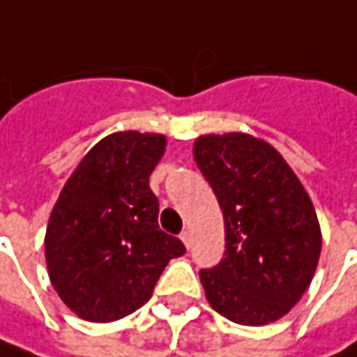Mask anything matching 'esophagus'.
Listing matches in <instances>:
<instances>
[{
	"label": "esophagus",
	"instance_id": "34e87169",
	"mask_svg": "<svg viewBox=\"0 0 357 357\" xmlns=\"http://www.w3.org/2000/svg\"><path fill=\"white\" fill-rule=\"evenodd\" d=\"M181 240H183V243H185L187 248H191V231H189V229H185V231L181 234Z\"/></svg>",
	"mask_w": 357,
	"mask_h": 357
}]
</instances>
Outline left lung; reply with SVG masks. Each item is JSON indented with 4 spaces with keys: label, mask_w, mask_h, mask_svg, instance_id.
<instances>
[{
    "label": "left lung",
    "mask_w": 357,
    "mask_h": 357,
    "mask_svg": "<svg viewBox=\"0 0 357 357\" xmlns=\"http://www.w3.org/2000/svg\"><path fill=\"white\" fill-rule=\"evenodd\" d=\"M192 154L225 221V258L199 272L209 305L240 325L287 315L309 289L321 254L309 195L287 160L254 136H201Z\"/></svg>",
    "instance_id": "8db88e82"
}]
</instances>
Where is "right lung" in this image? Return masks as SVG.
Returning a JSON list of instances; mask_svg holds the SVG:
<instances>
[{"label": "right lung", "instance_id": "1", "mask_svg": "<svg viewBox=\"0 0 357 357\" xmlns=\"http://www.w3.org/2000/svg\"><path fill=\"white\" fill-rule=\"evenodd\" d=\"M166 148L162 134L115 132L75 168L50 213L44 250L63 303L85 321L109 323L150 301L162 270L185 254L158 227L150 174Z\"/></svg>", "mask_w": 357, "mask_h": 357}]
</instances>
